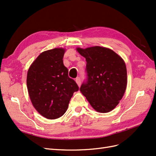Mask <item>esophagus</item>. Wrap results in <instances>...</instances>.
I'll use <instances>...</instances> for the list:
<instances>
[{
	"instance_id": "1",
	"label": "esophagus",
	"mask_w": 156,
	"mask_h": 156,
	"mask_svg": "<svg viewBox=\"0 0 156 156\" xmlns=\"http://www.w3.org/2000/svg\"><path fill=\"white\" fill-rule=\"evenodd\" d=\"M76 83H77V84L78 85V87H80V86L81 85V79L80 77H77L76 78Z\"/></svg>"
}]
</instances>
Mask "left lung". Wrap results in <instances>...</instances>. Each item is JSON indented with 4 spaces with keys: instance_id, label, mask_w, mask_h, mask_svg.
I'll use <instances>...</instances> for the list:
<instances>
[{
    "instance_id": "obj_1",
    "label": "left lung",
    "mask_w": 156,
    "mask_h": 156,
    "mask_svg": "<svg viewBox=\"0 0 156 156\" xmlns=\"http://www.w3.org/2000/svg\"><path fill=\"white\" fill-rule=\"evenodd\" d=\"M76 49L87 61V80L80 91L96 111L110 112L121 100L127 87L123 59L111 49L100 46Z\"/></svg>"
}]
</instances>
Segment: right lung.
<instances>
[{
	"label": "right lung",
	"instance_id": "obj_1",
	"mask_svg": "<svg viewBox=\"0 0 156 156\" xmlns=\"http://www.w3.org/2000/svg\"><path fill=\"white\" fill-rule=\"evenodd\" d=\"M64 52L62 48L42 52L27 72V86L32 104L39 114L49 119L62 117L74 92L79 90L64 65Z\"/></svg>",
	"mask_w": 156,
	"mask_h": 156
}]
</instances>
